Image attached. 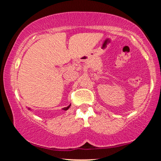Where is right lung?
<instances>
[{
    "instance_id": "1",
    "label": "right lung",
    "mask_w": 161,
    "mask_h": 161,
    "mask_svg": "<svg viewBox=\"0 0 161 161\" xmlns=\"http://www.w3.org/2000/svg\"><path fill=\"white\" fill-rule=\"evenodd\" d=\"M70 106H71V104H69V105L68 106V107H64V108H62V109L64 110V111H67V110L68 109V108H69L70 107ZM28 109H31V108H28Z\"/></svg>"
}]
</instances>
